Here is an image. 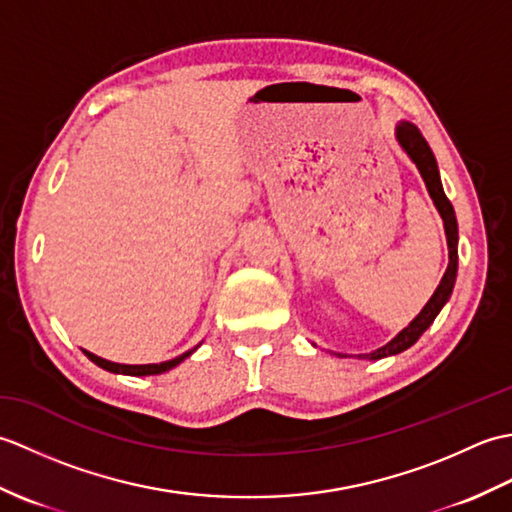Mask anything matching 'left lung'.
Listing matches in <instances>:
<instances>
[{
	"mask_svg": "<svg viewBox=\"0 0 512 512\" xmlns=\"http://www.w3.org/2000/svg\"><path fill=\"white\" fill-rule=\"evenodd\" d=\"M396 140L402 147V151H405L409 160L420 171L424 187H427L431 200H433V204H436V209L442 217L444 235H447V246H449V266H447V270H444L436 292H433L431 299L424 303V308L420 310L418 317L413 319L405 330H400L394 339L385 343L383 347H378V350L369 352V354H358V358H365V361H378V358L394 356V354L409 350V347L424 334V330H427L429 325L436 321L440 310L447 306V301L451 299V292L455 286V277H458V220H455V211H453L449 198L444 195L436 156H433V151H431L427 140H424V136L420 134V129L409 121H400L396 125ZM336 356H343V354H336Z\"/></svg>",
	"mask_w": 512,
	"mask_h": 512,
	"instance_id": "8db88e82",
	"label": "left lung"
}]
</instances>
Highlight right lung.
Wrapping results in <instances>:
<instances>
[{
  "label": "right lung",
  "instance_id": "add662e5",
  "mask_svg": "<svg viewBox=\"0 0 512 512\" xmlns=\"http://www.w3.org/2000/svg\"><path fill=\"white\" fill-rule=\"evenodd\" d=\"M195 350H198V345H195L193 350H189V352H184V354H180V356H176V358H171V361H165V363H149V365H121V363L105 361V358L96 356V354H92V352H88V350H83V352H85V356L90 358L92 363H96L99 367L107 369V372H112V374H123V376H156V374H165V372H169V369L180 365V363L184 361V358H189Z\"/></svg>",
  "mask_w": 512,
  "mask_h": 512
}]
</instances>
